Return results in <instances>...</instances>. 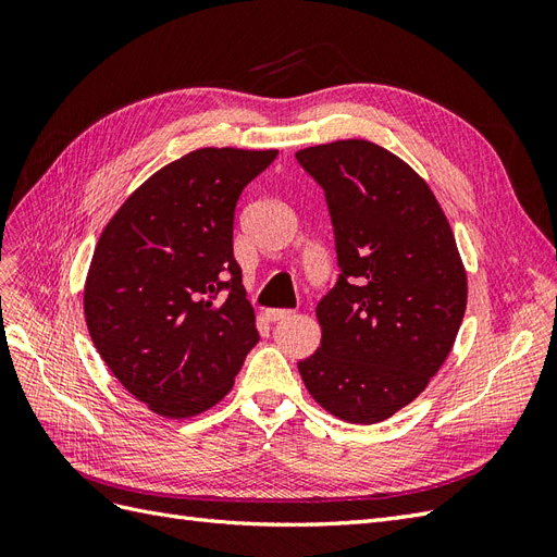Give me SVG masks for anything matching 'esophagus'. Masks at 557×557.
<instances>
[{
	"label": "esophagus",
	"instance_id": "esophagus-1",
	"mask_svg": "<svg viewBox=\"0 0 557 557\" xmlns=\"http://www.w3.org/2000/svg\"><path fill=\"white\" fill-rule=\"evenodd\" d=\"M267 318L272 320V323H283V320L295 318V311H288V309H272V311H267Z\"/></svg>",
	"mask_w": 557,
	"mask_h": 557
}]
</instances>
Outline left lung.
Returning <instances> with one entry per match:
<instances>
[{
    "label": "left lung",
    "instance_id": "1",
    "mask_svg": "<svg viewBox=\"0 0 557 557\" xmlns=\"http://www.w3.org/2000/svg\"><path fill=\"white\" fill-rule=\"evenodd\" d=\"M325 190L339 281L318 301L320 346L297 369L311 397L372 425L425 391L458 336L467 272L430 185L364 139L295 153Z\"/></svg>",
    "mask_w": 557,
    "mask_h": 557
}]
</instances>
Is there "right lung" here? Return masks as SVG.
<instances>
[{"label": "right lung", "instance_id": "1", "mask_svg": "<svg viewBox=\"0 0 557 557\" xmlns=\"http://www.w3.org/2000/svg\"><path fill=\"white\" fill-rule=\"evenodd\" d=\"M276 156L197 148L144 181L95 246L83 288L90 339L125 391L162 418L221 401L260 342L232 230L242 190Z\"/></svg>", "mask_w": 557, "mask_h": 557}]
</instances>
